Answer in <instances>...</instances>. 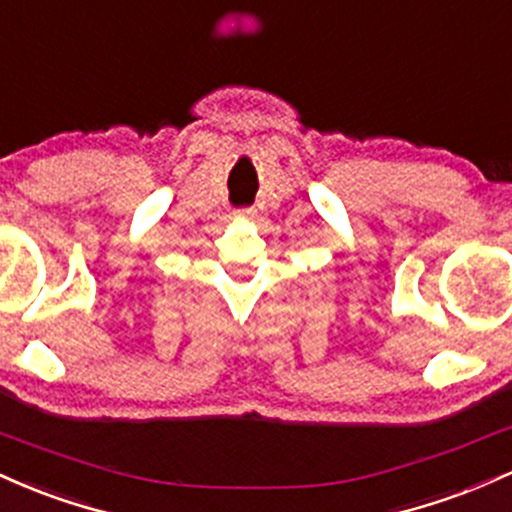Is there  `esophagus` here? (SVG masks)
<instances>
[{
  "instance_id": "esophagus-1",
  "label": "esophagus",
  "mask_w": 512,
  "mask_h": 512,
  "mask_svg": "<svg viewBox=\"0 0 512 512\" xmlns=\"http://www.w3.org/2000/svg\"><path fill=\"white\" fill-rule=\"evenodd\" d=\"M234 215H237L239 220H251V217H254V210H251V208H241V210L234 212Z\"/></svg>"
}]
</instances>
